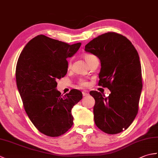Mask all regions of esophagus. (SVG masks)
Here are the masks:
<instances>
[{
	"instance_id": "obj_1",
	"label": "esophagus",
	"mask_w": 158,
	"mask_h": 158,
	"mask_svg": "<svg viewBox=\"0 0 158 158\" xmlns=\"http://www.w3.org/2000/svg\"><path fill=\"white\" fill-rule=\"evenodd\" d=\"M82 94L83 96H86L89 95V93L88 91H86V90H83V91L82 92Z\"/></svg>"
}]
</instances>
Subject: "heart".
<instances>
[{
	"label": "heart",
	"mask_w": 158,
	"mask_h": 158,
	"mask_svg": "<svg viewBox=\"0 0 158 158\" xmlns=\"http://www.w3.org/2000/svg\"><path fill=\"white\" fill-rule=\"evenodd\" d=\"M83 58L85 59V60L87 62V63L89 64L90 62H92L93 60H94L97 58L94 55L91 54V53H85V54L83 55ZM79 85L80 86H81V87H85V86L88 85V82H87L85 79H81L79 81Z\"/></svg>",
	"instance_id": "b5f03b06"
}]
</instances>
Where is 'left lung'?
I'll return each instance as SVG.
<instances>
[{
	"label": "left lung",
	"mask_w": 158,
	"mask_h": 158,
	"mask_svg": "<svg viewBox=\"0 0 158 158\" xmlns=\"http://www.w3.org/2000/svg\"><path fill=\"white\" fill-rule=\"evenodd\" d=\"M85 51L100 59L98 85L110 91L108 97L97 91L89 92L95 99L96 125L109 135L122 132L133 122L139 110L143 88L139 53L126 37L110 32L92 40Z\"/></svg>",
	"instance_id": "left-lung-1"
}]
</instances>
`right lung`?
<instances>
[{"label": "right lung", "instance_id": "obj_1", "mask_svg": "<svg viewBox=\"0 0 158 158\" xmlns=\"http://www.w3.org/2000/svg\"><path fill=\"white\" fill-rule=\"evenodd\" d=\"M81 45H69L40 35L31 39L19 55L17 87L29 119L45 135L61 136L73 124L71 110L82 99V93L73 89L62 96L56 88V80L66 75V59Z\"/></svg>", "mask_w": 158, "mask_h": 158}]
</instances>
